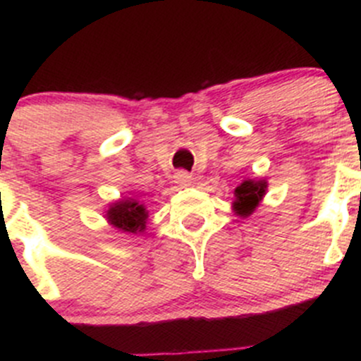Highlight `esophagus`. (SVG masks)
<instances>
[{"mask_svg":"<svg viewBox=\"0 0 361 361\" xmlns=\"http://www.w3.org/2000/svg\"><path fill=\"white\" fill-rule=\"evenodd\" d=\"M174 181H176L180 187H190L192 176L187 173V171H178V173L174 174Z\"/></svg>","mask_w":361,"mask_h":361,"instance_id":"esophagus-1","label":"esophagus"}]
</instances>
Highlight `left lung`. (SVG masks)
<instances>
[{"label":"left lung","mask_w":361,"mask_h":361,"mask_svg":"<svg viewBox=\"0 0 361 361\" xmlns=\"http://www.w3.org/2000/svg\"><path fill=\"white\" fill-rule=\"evenodd\" d=\"M267 180H251L245 178L239 187L234 190V201H232V211L241 218H248L257 209L258 204L264 201L267 194Z\"/></svg>","instance_id":"obj_1"}]
</instances>
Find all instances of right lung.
<instances>
[{"mask_svg":"<svg viewBox=\"0 0 361 361\" xmlns=\"http://www.w3.org/2000/svg\"><path fill=\"white\" fill-rule=\"evenodd\" d=\"M104 218H106L108 225H111L118 232L141 234V232L147 231L148 209L140 199L123 197L108 204V209L104 211Z\"/></svg>","mask_w":361,"mask_h":361,"instance_id":"1","label":"right lung"}]
</instances>
